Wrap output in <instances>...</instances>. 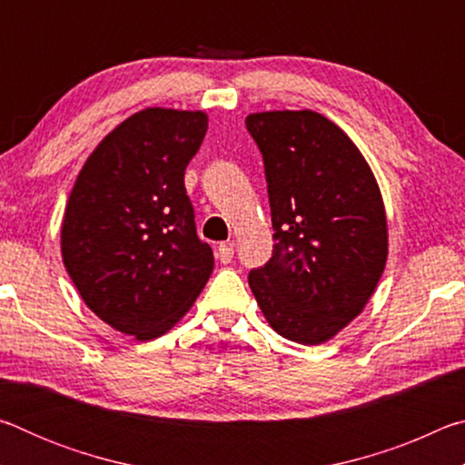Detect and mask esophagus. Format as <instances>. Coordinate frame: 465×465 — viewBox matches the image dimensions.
<instances>
[{
  "label": "esophagus",
  "instance_id": "34e87169",
  "mask_svg": "<svg viewBox=\"0 0 465 465\" xmlns=\"http://www.w3.org/2000/svg\"><path fill=\"white\" fill-rule=\"evenodd\" d=\"M217 258H219V261H222L223 264L232 262V258H233V242L219 243V246H217Z\"/></svg>",
  "mask_w": 465,
  "mask_h": 465
}]
</instances>
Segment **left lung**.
Listing matches in <instances>:
<instances>
[{"mask_svg":"<svg viewBox=\"0 0 465 465\" xmlns=\"http://www.w3.org/2000/svg\"><path fill=\"white\" fill-rule=\"evenodd\" d=\"M261 147L274 230L272 258L250 271L274 332L322 344L355 320L388 261L381 191L352 139L313 110L246 116Z\"/></svg>","mask_w":465,"mask_h":465,"instance_id":"8db88e82","label":"left lung"}]
</instances>
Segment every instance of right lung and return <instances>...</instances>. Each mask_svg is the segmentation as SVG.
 <instances>
[{
    "instance_id": "right-lung-1",
    "label": "right lung",
    "mask_w": 465,
    "mask_h": 465,
    "mask_svg": "<svg viewBox=\"0 0 465 465\" xmlns=\"http://www.w3.org/2000/svg\"><path fill=\"white\" fill-rule=\"evenodd\" d=\"M207 127L203 110H139L96 145L65 204L69 277L102 322L137 341L174 328L213 272L184 188Z\"/></svg>"
}]
</instances>
